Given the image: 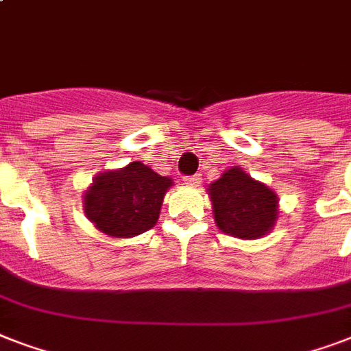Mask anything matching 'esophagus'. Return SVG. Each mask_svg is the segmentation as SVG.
Here are the masks:
<instances>
[{
    "instance_id": "esophagus-1",
    "label": "esophagus",
    "mask_w": 351,
    "mask_h": 351,
    "mask_svg": "<svg viewBox=\"0 0 351 351\" xmlns=\"http://www.w3.org/2000/svg\"><path fill=\"white\" fill-rule=\"evenodd\" d=\"M184 182H186V186H189V187H197L198 184H200V176H198V175L186 176V178H184Z\"/></svg>"
}]
</instances>
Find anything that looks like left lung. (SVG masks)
<instances>
[{
	"mask_svg": "<svg viewBox=\"0 0 351 351\" xmlns=\"http://www.w3.org/2000/svg\"><path fill=\"white\" fill-rule=\"evenodd\" d=\"M208 191L215 222L222 233L245 240L261 239L277 222V193L237 165L209 184Z\"/></svg>",
	"mask_w": 351,
	"mask_h": 351,
	"instance_id": "left-lung-1",
	"label": "left lung"
}]
</instances>
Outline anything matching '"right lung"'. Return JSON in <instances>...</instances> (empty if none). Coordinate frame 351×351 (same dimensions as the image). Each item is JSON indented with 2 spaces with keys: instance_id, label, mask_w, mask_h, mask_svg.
I'll return each instance as SVG.
<instances>
[{
  "instance_id": "1",
  "label": "right lung",
  "mask_w": 351,
  "mask_h": 351,
  "mask_svg": "<svg viewBox=\"0 0 351 351\" xmlns=\"http://www.w3.org/2000/svg\"><path fill=\"white\" fill-rule=\"evenodd\" d=\"M171 186V178L142 162H131L96 176L84 195V211L101 233L117 239L136 237L156 224Z\"/></svg>"
}]
</instances>
